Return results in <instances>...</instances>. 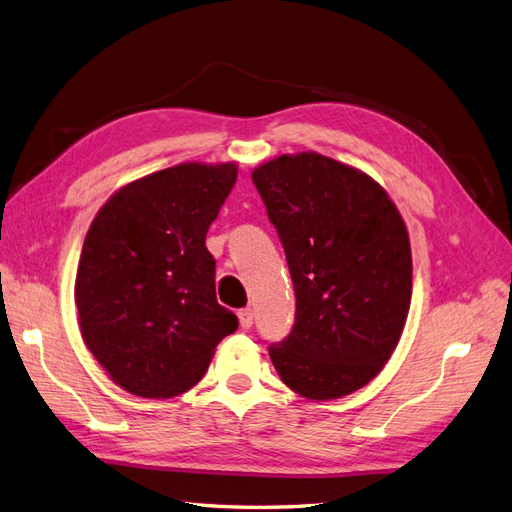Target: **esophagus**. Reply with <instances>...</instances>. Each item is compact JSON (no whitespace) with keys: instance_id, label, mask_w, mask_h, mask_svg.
Returning a JSON list of instances; mask_svg holds the SVG:
<instances>
[{"instance_id":"obj_1","label":"esophagus","mask_w":512,"mask_h":512,"mask_svg":"<svg viewBox=\"0 0 512 512\" xmlns=\"http://www.w3.org/2000/svg\"><path fill=\"white\" fill-rule=\"evenodd\" d=\"M239 322H241V329H250L254 324V312L250 307H243L239 312Z\"/></svg>"}]
</instances>
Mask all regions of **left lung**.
<instances>
[{
	"instance_id": "left-lung-1",
	"label": "left lung",
	"mask_w": 512,
	"mask_h": 512,
	"mask_svg": "<svg viewBox=\"0 0 512 512\" xmlns=\"http://www.w3.org/2000/svg\"><path fill=\"white\" fill-rule=\"evenodd\" d=\"M252 181L297 297L292 331L269 346L277 374L307 399L359 391L389 361L410 309L404 220L374 179L320 153L275 158Z\"/></svg>"
}]
</instances>
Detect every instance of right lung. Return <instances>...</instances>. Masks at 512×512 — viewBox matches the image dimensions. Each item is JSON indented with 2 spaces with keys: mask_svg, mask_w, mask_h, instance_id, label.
<instances>
[{
  "mask_svg": "<svg viewBox=\"0 0 512 512\" xmlns=\"http://www.w3.org/2000/svg\"><path fill=\"white\" fill-rule=\"evenodd\" d=\"M235 181V164H179L128 183L91 222L74 301L87 348L128 393H185L237 331L205 245Z\"/></svg>",
  "mask_w": 512,
  "mask_h": 512,
  "instance_id": "add662e5",
  "label": "right lung"
}]
</instances>
